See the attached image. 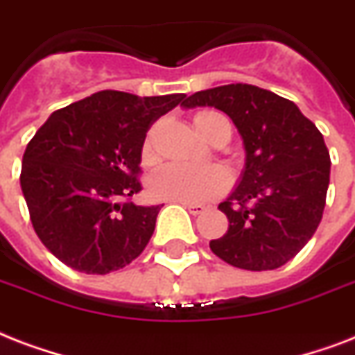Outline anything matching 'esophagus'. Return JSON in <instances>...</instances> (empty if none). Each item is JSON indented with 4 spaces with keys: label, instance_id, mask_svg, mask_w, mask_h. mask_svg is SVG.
I'll return each instance as SVG.
<instances>
[{
    "label": "esophagus",
    "instance_id": "esophagus-1",
    "mask_svg": "<svg viewBox=\"0 0 355 355\" xmlns=\"http://www.w3.org/2000/svg\"><path fill=\"white\" fill-rule=\"evenodd\" d=\"M183 207L189 209V213L191 215H202L203 211H205V205H200V203H183Z\"/></svg>",
    "mask_w": 355,
    "mask_h": 355
}]
</instances>
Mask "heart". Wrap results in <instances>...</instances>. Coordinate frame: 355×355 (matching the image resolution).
I'll use <instances>...</instances> for the list:
<instances>
[{
  "label": "heart",
  "mask_w": 355,
  "mask_h": 355,
  "mask_svg": "<svg viewBox=\"0 0 355 355\" xmlns=\"http://www.w3.org/2000/svg\"><path fill=\"white\" fill-rule=\"evenodd\" d=\"M220 123H230L224 114L216 111H200L194 114V125L203 139L209 140ZM232 125V123H230ZM144 159L152 157V144L148 140L142 148ZM230 174L222 166L189 168L180 164H166L148 181L150 194L157 200L178 203H203L215 200L230 189Z\"/></svg>",
  "instance_id": "heart-1"
}]
</instances>
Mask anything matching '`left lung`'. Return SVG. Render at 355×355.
<instances>
[{"instance_id": "obj_1", "label": "left lung", "mask_w": 355, "mask_h": 355, "mask_svg": "<svg viewBox=\"0 0 355 355\" xmlns=\"http://www.w3.org/2000/svg\"><path fill=\"white\" fill-rule=\"evenodd\" d=\"M181 107L226 112L246 150L243 180L218 205L230 226L209 243L213 254L244 270L285 265L322 220L331 166L322 133L293 101L254 85L200 90Z\"/></svg>"}]
</instances>
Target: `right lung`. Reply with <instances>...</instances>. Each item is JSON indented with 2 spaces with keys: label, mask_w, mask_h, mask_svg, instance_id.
Instances as JSON below:
<instances>
[{
  "label": "right lung",
  "mask_w": 355,
  "mask_h": 355,
  "mask_svg": "<svg viewBox=\"0 0 355 355\" xmlns=\"http://www.w3.org/2000/svg\"><path fill=\"white\" fill-rule=\"evenodd\" d=\"M185 94L100 90L55 111L24 153L20 185L33 227L66 266L109 274L137 259L161 205H135L148 129Z\"/></svg>",
  "instance_id": "right-lung-1"
}]
</instances>
